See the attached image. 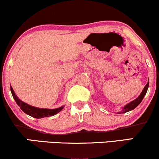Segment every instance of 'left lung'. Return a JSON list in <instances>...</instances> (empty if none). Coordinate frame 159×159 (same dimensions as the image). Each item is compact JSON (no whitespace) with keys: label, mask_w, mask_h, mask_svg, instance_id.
<instances>
[{"label":"left lung","mask_w":159,"mask_h":159,"mask_svg":"<svg viewBox=\"0 0 159 159\" xmlns=\"http://www.w3.org/2000/svg\"><path fill=\"white\" fill-rule=\"evenodd\" d=\"M148 87H149V82H147V84H146L145 87H144V88L143 89V90H142L141 93L140 94V96H138L136 99H134V101L131 102H129V104H127V105H125V106L123 107L122 111L118 112L117 114H123V113H126V112H128V111H132V110H133V109L135 108V107L138 106V105H139L140 102H141L142 100H143L144 96H145L146 93H147Z\"/></svg>","instance_id":"8db88e82"}]
</instances>
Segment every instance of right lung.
I'll return each instance as SVG.
<instances>
[{
    "label": "right lung",
    "mask_w": 159,
    "mask_h": 159,
    "mask_svg": "<svg viewBox=\"0 0 159 159\" xmlns=\"http://www.w3.org/2000/svg\"><path fill=\"white\" fill-rule=\"evenodd\" d=\"M10 90L11 93H12V96H13V98L15 99L16 102L17 103V105L20 107V108L22 110L25 114L30 115V116H33L34 118H37V119H39V118H43V117H48V116H54L59 113L60 111L63 110V107L61 106L58 108L55 109H46V108H39V107H36L34 106H31V105H28V104L24 102L21 101V99H19V97L16 96L14 90H12V87L10 86Z\"/></svg>",
    "instance_id": "right-lung-1"
}]
</instances>
